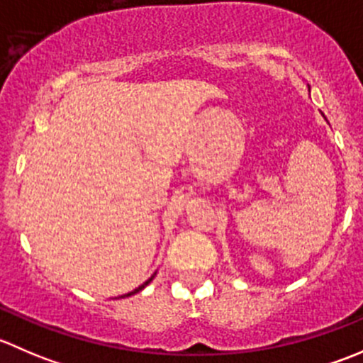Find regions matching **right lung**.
I'll list each match as a JSON object with an SVG mask.
<instances>
[{
    "mask_svg": "<svg viewBox=\"0 0 363 363\" xmlns=\"http://www.w3.org/2000/svg\"><path fill=\"white\" fill-rule=\"evenodd\" d=\"M152 279H155V274H152V276H151V277H149V279H147V281H145V283H144V284H140V286H138V288H135V290H133V291H130V294H126V295H121V298H126V296H131V295L138 294V291H142V290H144V288H145V286H147V284H149V283H151V281H152Z\"/></svg>",
    "mask_w": 363,
    "mask_h": 363,
    "instance_id": "add662e5",
    "label": "right lung"
}]
</instances>
